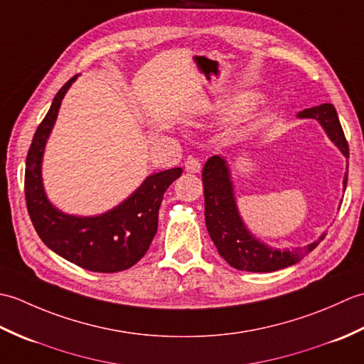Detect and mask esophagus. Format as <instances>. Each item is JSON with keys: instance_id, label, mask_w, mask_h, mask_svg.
Listing matches in <instances>:
<instances>
[{"instance_id": "esophagus-1", "label": "esophagus", "mask_w": 364, "mask_h": 364, "mask_svg": "<svg viewBox=\"0 0 364 364\" xmlns=\"http://www.w3.org/2000/svg\"><path fill=\"white\" fill-rule=\"evenodd\" d=\"M184 168H186V172L189 173H198L200 170H202V164H200V161L196 158H188L186 162H184Z\"/></svg>"}]
</instances>
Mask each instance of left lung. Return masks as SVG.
<instances>
[{
    "mask_svg": "<svg viewBox=\"0 0 364 364\" xmlns=\"http://www.w3.org/2000/svg\"><path fill=\"white\" fill-rule=\"evenodd\" d=\"M299 119H314L321 123L328 139L333 142L346 158H349V145L339 123L333 105L323 103L308 107L297 114ZM205 188V220L213 242L218 247L220 257L231 267L247 272H274L296 264L305 255L314 250L326 235L318 241L294 250L274 249L255 237L237 211L235 186L227 159L214 154L206 161L202 173ZM343 186H347V173Z\"/></svg>",
    "mask_w": 364,
    "mask_h": 364,
    "instance_id": "obj_1",
    "label": "left lung"
}]
</instances>
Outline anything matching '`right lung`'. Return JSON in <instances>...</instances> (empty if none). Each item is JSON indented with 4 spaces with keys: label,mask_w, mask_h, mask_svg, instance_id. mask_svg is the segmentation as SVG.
<instances>
[{
    "label": "right lung",
    "mask_w": 364,
    "mask_h": 364,
    "mask_svg": "<svg viewBox=\"0 0 364 364\" xmlns=\"http://www.w3.org/2000/svg\"><path fill=\"white\" fill-rule=\"evenodd\" d=\"M76 78L78 75L54 97L31 142L25 170L28 213L38 237L59 257L92 272H120L134 266L149 250L158 231L162 197L180 178L183 168L175 167L146 176L133 194L103 214L73 215L59 211L45 194L42 161L60 103Z\"/></svg>",
    "instance_id": "1"
}]
</instances>
